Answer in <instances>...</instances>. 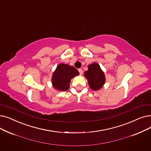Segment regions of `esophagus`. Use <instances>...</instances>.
Instances as JSON below:
<instances>
[{
	"label": "esophagus",
	"instance_id": "esophagus-1",
	"mask_svg": "<svg viewBox=\"0 0 151 151\" xmlns=\"http://www.w3.org/2000/svg\"><path fill=\"white\" fill-rule=\"evenodd\" d=\"M78 71H79V73H80V75H82L83 73V70L81 68L78 69Z\"/></svg>",
	"mask_w": 151,
	"mask_h": 151
}]
</instances>
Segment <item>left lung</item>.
Here are the masks:
<instances>
[{"mask_svg":"<svg viewBox=\"0 0 151 151\" xmlns=\"http://www.w3.org/2000/svg\"><path fill=\"white\" fill-rule=\"evenodd\" d=\"M84 76L87 78L90 88L94 91L101 88L106 81L103 71L97 63L89 65L88 70L85 71Z\"/></svg>","mask_w":151,"mask_h":151,"instance_id":"obj_1","label":"left lung"}]
</instances>
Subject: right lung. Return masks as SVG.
<instances>
[{
	"label": "right lung",
	"instance_id": "obj_1",
	"mask_svg": "<svg viewBox=\"0 0 151 151\" xmlns=\"http://www.w3.org/2000/svg\"><path fill=\"white\" fill-rule=\"evenodd\" d=\"M79 75V72L73 67L67 64L58 65L52 76L53 86L62 91H67L70 87V82L72 78Z\"/></svg>",
	"mask_w": 151,
	"mask_h": 151
}]
</instances>
